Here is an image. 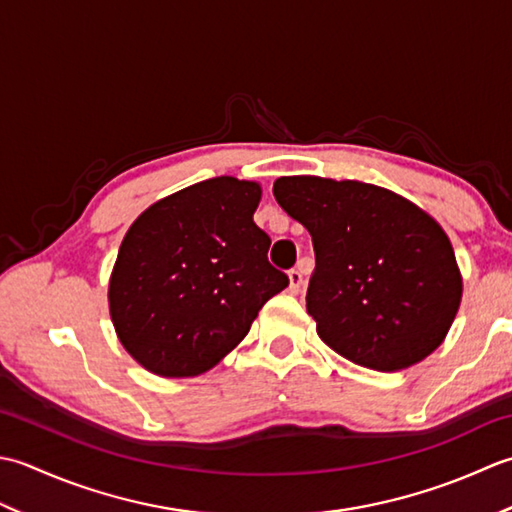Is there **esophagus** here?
<instances>
[{
	"label": "esophagus",
	"instance_id": "esophagus-1",
	"mask_svg": "<svg viewBox=\"0 0 512 512\" xmlns=\"http://www.w3.org/2000/svg\"><path fill=\"white\" fill-rule=\"evenodd\" d=\"M302 285H305V280H302V271L291 269L289 271V291H291V294H300Z\"/></svg>",
	"mask_w": 512,
	"mask_h": 512
}]
</instances>
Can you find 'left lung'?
<instances>
[{
    "instance_id": "8db88e82",
    "label": "left lung",
    "mask_w": 512,
    "mask_h": 512,
    "mask_svg": "<svg viewBox=\"0 0 512 512\" xmlns=\"http://www.w3.org/2000/svg\"><path fill=\"white\" fill-rule=\"evenodd\" d=\"M278 205L311 234L307 311L320 340L375 371L440 347L462 302V274L440 223L384 187L280 176Z\"/></svg>"
}]
</instances>
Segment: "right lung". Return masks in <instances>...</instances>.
<instances>
[{
  "label": "right lung",
  "mask_w": 512,
  "mask_h": 512,
  "mask_svg": "<svg viewBox=\"0 0 512 512\" xmlns=\"http://www.w3.org/2000/svg\"><path fill=\"white\" fill-rule=\"evenodd\" d=\"M260 185L216 176L150 205L125 234L108 302L125 351L163 378L210 371L289 285L254 223Z\"/></svg>",
  "instance_id": "obj_1"
}]
</instances>
